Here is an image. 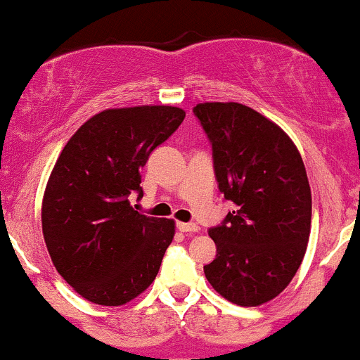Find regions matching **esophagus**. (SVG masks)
<instances>
[{
    "label": "esophagus",
    "instance_id": "esophagus-1",
    "mask_svg": "<svg viewBox=\"0 0 360 360\" xmlns=\"http://www.w3.org/2000/svg\"><path fill=\"white\" fill-rule=\"evenodd\" d=\"M176 228L181 233H195L199 231V226L193 224V223H176Z\"/></svg>",
    "mask_w": 360,
    "mask_h": 360
}]
</instances>
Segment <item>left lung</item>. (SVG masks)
<instances>
[{
  "instance_id": "obj_1",
  "label": "left lung",
  "mask_w": 360,
  "mask_h": 360,
  "mask_svg": "<svg viewBox=\"0 0 360 360\" xmlns=\"http://www.w3.org/2000/svg\"><path fill=\"white\" fill-rule=\"evenodd\" d=\"M212 146L214 175L234 204L209 228L216 258L204 265L209 284L240 306L278 296L300 269L311 228L304 163L289 136L241 103L193 107Z\"/></svg>"
}]
</instances>
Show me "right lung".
<instances>
[{"instance_id":"add662e5","label":"right lung","mask_w":360,"mask_h":360,"mask_svg":"<svg viewBox=\"0 0 360 360\" xmlns=\"http://www.w3.org/2000/svg\"><path fill=\"white\" fill-rule=\"evenodd\" d=\"M168 105L108 108L93 115L59 155L42 202L52 264L84 300L126 304L149 288L175 234L172 219L137 212L139 168L184 122Z\"/></svg>"}]
</instances>
